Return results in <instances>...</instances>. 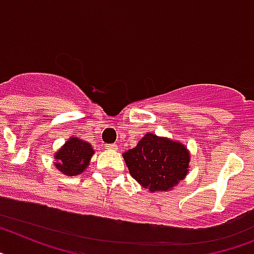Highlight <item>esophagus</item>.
<instances>
[{
  "instance_id": "obj_1",
  "label": "esophagus",
  "mask_w": 254,
  "mask_h": 254,
  "mask_svg": "<svg viewBox=\"0 0 254 254\" xmlns=\"http://www.w3.org/2000/svg\"><path fill=\"white\" fill-rule=\"evenodd\" d=\"M106 149L117 150L118 149V145H117V144H108V145H106Z\"/></svg>"
}]
</instances>
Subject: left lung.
<instances>
[{
	"instance_id": "8db88e82",
	"label": "left lung",
	"mask_w": 254,
	"mask_h": 254,
	"mask_svg": "<svg viewBox=\"0 0 254 254\" xmlns=\"http://www.w3.org/2000/svg\"><path fill=\"white\" fill-rule=\"evenodd\" d=\"M131 177L149 192H167L177 187L190 171V154L177 140L144 135L137 145L123 153Z\"/></svg>"
}]
</instances>
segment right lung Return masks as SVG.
Masks as SVG:
<instances>
[{"instance_id": "1", "label": "right lung", "mask_w": 254, "mask_h": 254, "mask_svg": "<svg viewBox=\"0 0 254 254\" xmlns=\"http://www.w3.org/2000/svg\"><path fill=\"white\" fill-rule=\"evenodd\" d=\"M93 154V146L89 142L70 137L54 153V166L64 175L75 177L89 166Z\"/></svg>"}]
</instances>
